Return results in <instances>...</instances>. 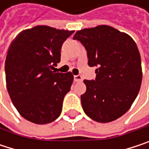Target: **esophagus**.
Here are the masks:
<instances>
[{
    "mask_svg": "<svg viewBox=\"0 0 149 149\" xmlns=\"http://www.w3.org/2000/svg\"><path fill=\"white\" fill-rule=\"evenodd\" d=\"M74 81L75 82H82L83 81V77L80 75L74 76Z\"/></svg>",
    "mask_w": 149,
    "mask_h": 149,
    "instance_id": "34e87169",
    "label": "esophagus"
}]
</instances>
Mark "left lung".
I'll return each instance as SVG.
<instances>
[{"label":"left lung","instance_id":"8db88e82","mask_svg":"<svg viewBox=\"0 0 149 149\" xmlns=\"http://www.w3.org/2000/svg\"><path fill=\"white\" fill-rule=\"evenodd\" d=\"M73 40L85 47L89 66L97 68L95 80H84V113L97 123L116 120L130 109L141 84V55L134 40L106 25L81 29Z\"/></svg>","mask_w":149,"mask_h":149}]
</instances>
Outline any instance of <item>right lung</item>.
Masks as SVG:
<instances>
[{"label":"right lung","instance_id":"add662e5","mask_svg":"<svg viewBox=\"0 0 149 149\" xmlns=\"http://www.w3.org/2000/svg\"><path fill=\"white\" fill-rule=\"evenodd\" d=\"M73 33L36 26L20 32L9 46L5 61L7 89L16 109L27 121L46 124L61 114L73 75L53 69L60 61L63 43Z\"/></svg>","mask_w":149,"mask_h":149}]
</instances>
